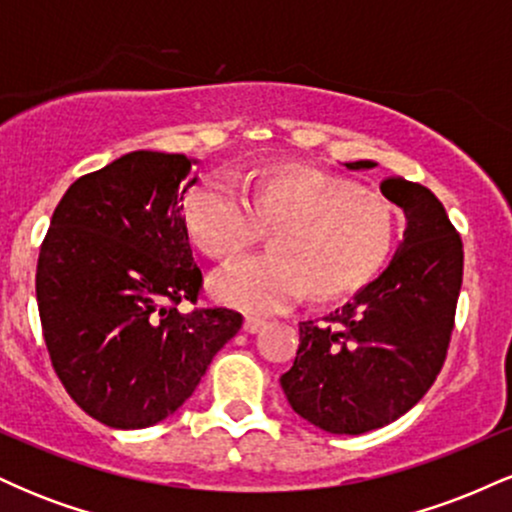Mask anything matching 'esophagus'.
I'll use <instances>...</instances> for the list:
<instances>
[{
  "label": "esophagus",
  "instance_id": "esophagus-1",
  "mask_svg": "<svg viewBox=\"0 0 512 512\" xmlns=\"http://www.w3.org/2000/svg\"><path fill=\"white\" fill-rule=\"evenodd\" d=\"M264 327H267V322L260 320V317H245V322H243V330L250 334L260 332V330H264Z\"/></svg>",
  "mask_w": 512,
  "mask_h": 512
}]
</instances>
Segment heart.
I'll list each match as a JSON object with an SVG mask.
<instances>
[{
	"mask_svg": "<svg viewBox=\"0 0 512 512\" xmlns=\"http://www.w3.org/2000/svg\"><path fill=\"white\" fill-rule=\"evenodd\" d=\"M187 236L226 260L269 231L272 252L240 257L209 281L211 296L245 313H279L301 301H334L370 284L397 240V211L378 192L305 166L255 173L240 195L204 178L182 202Z\"/></svg>",
	"mask_w": 512,
	"mask_h": 512,
	"instance_id": "1",
	"label": "heart"
}]
</instances>
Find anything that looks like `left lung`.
I'll use <instances>...</instances> for the list:
<instances>
[{
    "label": "left lung",
    "mask_w": 512,
    "mask_h": 512,
    "mask_svg": "<svg viewBox=\"0 0 512 512\" xmlns=\"http://www.w3.org/2000/svg\"><path fill=\"white\" fill-rule=\"evenodd\" d=\"M380 192L407 216L395 257L325 322L298 325L296 361L279 378L291 409L337 436L387 426L426 395L448 354L462 286V240L438 197L404 178H385Z\"/></svg>",
    "instance_id": "left-lung-1"
}]
</instances>
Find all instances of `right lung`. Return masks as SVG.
I'll return each instance as SVG.
<instances>
[{
  "label": "right lung",
  "mask_w": 512,
  "mask_h": 512,
  "mask_svg": "<svg viewBox=\"0 0 512 512\" xmlns=\"http://www.w3.org/2000/svg\"><path fill=\"white\" fill-rule=\"evenodd\" d=\"M195 163L132 151L84 175L40 248L35 293L52 366L69 397L110 428L175 414L243 325L228 308L178 310L202 286L182 223Z\"/></svg>",
  "instance_id": "add662e5"
}]
</instances>
